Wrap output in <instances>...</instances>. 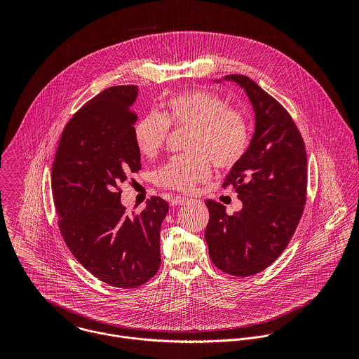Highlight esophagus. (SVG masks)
I'll use <instances>...</instances> for the list:
<instances>
[{"mask_svg": "<svg viewBox=\"0 0 359 359\" xmlns=\"http://www.w3.org/2000/svg\"><path fill=\"white\" fill-rule=\"evenodd\" d=\"M189 199L188 198H184V196H174L172 199H171V205H185L187 202H188Z\"/></svg>", "mask_w": 359, "mask_h": 359, "instance_id": "1", "label": "esophagus"}]
</instances>
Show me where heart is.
<instances>
[{"instance_id":"heart-1","label":"heart","mask_w":359,"mask_h":359,"mask_svg":"<svg viewBox=\"0 0 359 359\" xmlns=\"http://www.w3.org/2000/svg\"><path fill=\"white\" fill-rule=\"evenodd\" d=\"M170 124L191 127L185 142L189 152L171 156L157 168L154 181L163 188L191 192L210 178L211 163L219 170L231 168L249 148L246 117L208 91L195 90L175 95L165 103L164 114L151 111L142 117L134 131L140 152L147 157L158 154Z\"/></svg>"}]
</instances>
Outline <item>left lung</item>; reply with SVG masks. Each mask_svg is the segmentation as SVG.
Wrapping results in <instances>:
<instances>
[{"instance_id": "8db88e82", "label": "left lung", "mask_w": 359, "mask_h": 359, "mask_svg": "<svg viewBox=\"0 0 359 359\" xmlns=\"http://www.w3.org/2000/svg\"><path fill=\"white\" fill-rule=\"evenodd\" d=\"M224 80L245 90L256 128L246 154L222 184L236 191L243 207L228 215L221 203L205 201L210 219L205 239L218 269L250 276L269 266L294 235L307 198V154L299 128L280 103L246 76L229 74Z\"/></svg>"}]
</instances>
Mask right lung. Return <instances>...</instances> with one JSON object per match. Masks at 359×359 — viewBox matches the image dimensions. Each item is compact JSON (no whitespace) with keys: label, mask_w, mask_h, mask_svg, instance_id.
Here are the masks:
<instances>
[{"label":"right lung","mask_w":359,"mask_h":359,"mask_svg":"<svg viewBox=\"0 0 359 359\" xmlns=\"http://www.w3.org/2000/svg\"><path fill=\"white\" fill-rule=\"evenodd\" d=\"M137 86L103 90L66 124L52 164L57 225L72 255L104 283L133 289L160 266V225L168 203L152 196L131 215L120 185L141 170L135 142Z\"/></svg>","instance_id":"obj_1"}]
</instances>
